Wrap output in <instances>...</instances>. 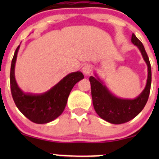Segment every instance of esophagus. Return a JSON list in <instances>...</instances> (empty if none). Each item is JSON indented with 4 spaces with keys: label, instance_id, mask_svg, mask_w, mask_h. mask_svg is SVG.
<instances>
[{
    "label": "esophagus",
    "instance_id": "obj_1",
    "mask_svg": "<svg viewBox=\"0 0 159 159\" xmlns=\"http://www.w3.org/2000/svg\"><path fill=\"white\" fill-rule=\"evenodd\" d=\"M82 71H83V72L86 75H90L92 74L93 72V67L91 66L90 65L87 64L82 68Z\"/></svg>",
    "mask_w": 159,
    "mask_h": 159
}]
</instances>
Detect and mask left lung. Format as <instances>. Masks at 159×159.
I'll use <instances>...</instances> for the list:
<instances>
[{
    "label": "left lung",
    "instance_id": "left-lung-1",
    "mask_svg": "<svg viewBox=\"0 0 159 159\" xmlns=\"http://www.w3.org/2000/svg\"><path fill=\"white\" fill-rule=\"evenodd\" d=\"M131 41L139 48L148 67L147 84L139 96L133 99L118 98L110 92L105 83L97 75L90 77L91 94L95 111L102 119L112 124L127 123L138 116L145 107L150 92L152 72L149 57L142 43L134 34H132Z\"/></svg>",
    "mask_w": 159,
    "mask_h": 159
}]
</instances>
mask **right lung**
<instances>
[{"mask_svg":"<svg viewBox=\"0 0 159 159\" xmlns=\"http://www.w3.org/2000/svg\"><path fill=\"white\" fill-rule=\"evenodd\" d=\"M20 45L16 48L10 69V88L12 98L19 110L25 116L37 124L52 122L64 111L69 95L77 82L84 78L81 72H72L65 76L50 90L39 94L24 93L15 78V66Z\"/></svg>","mask_w":159,"mask_h":159,"instance_id":"obj_1","label":"right lung"}]
</instances>
